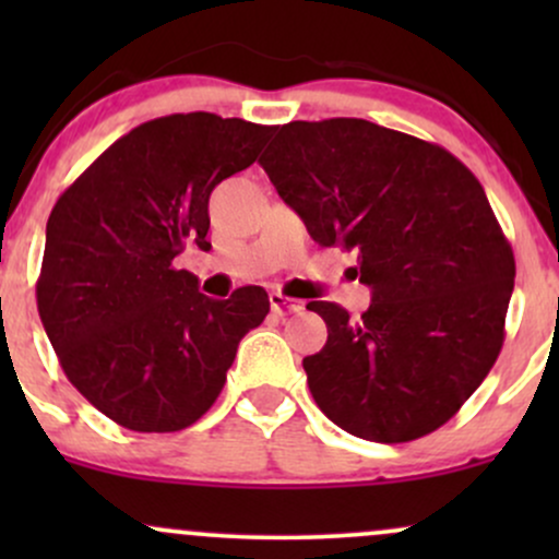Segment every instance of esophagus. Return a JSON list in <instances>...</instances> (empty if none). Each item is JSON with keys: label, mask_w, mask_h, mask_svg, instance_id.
<instances>
[{"label": "esophagus", "mask_w": 559, "mask_h": 559, "mask_svg": "<svg viewBox=\"0 0 559 559\" xmlns=\"http://www.w3.org/2000/svg\"><path fill=\"white\" fill-rule=\"evenodd\" d=\"M271 310L275 312V316H288V312H299L301 310V301L288 299L278 292H271Z\"/></svg>", "instance_id": "1"}]
</instances>
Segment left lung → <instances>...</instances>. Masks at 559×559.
Here are the masks:
<instances>
[{
	"label": "left lung",
	"instance_id": "1",
	"mask_svg": "<svg viewBox=\"0 0 559 559\" xmlns=\"http://www.w3.org/2000/svg\"><path fill=\"white\" fill-rule=\"evenodd\" d=\"M260 157L320 247L355 249L370 307L310 301L329 342L301 360L346 433L400 444L436 431L497 362L515 258L478 178L428 141L360 118L294 120Z\"/></svg>",
	"mask_w": 559,
	"mask_h": 559
}]
</instances>
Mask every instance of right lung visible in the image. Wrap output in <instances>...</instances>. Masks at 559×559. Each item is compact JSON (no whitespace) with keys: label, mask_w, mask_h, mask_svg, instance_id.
I'll return each instance as SVG.
<instances>
[{"label":"right lung","mask_w":559,"mask_h":559,"mask_svg":"<svg viewBox=\"0 0 559 559\" xmlns=\"http://www.w3.org/2000/svg\"><path fill=\"white\" fill-rule=\"evenodd\" d=\"M271 126L213 112L133 128L57 199L47 223L38 316L68 381L141 433L189 428L213 407L239 342L265 320V288L230 299L178 271L207 252L210 194L254 163Z\"/></svg>","instance_id":"add662e5"}]
</instances>
